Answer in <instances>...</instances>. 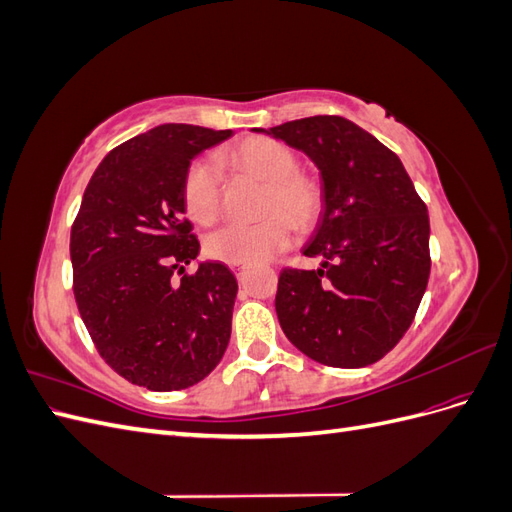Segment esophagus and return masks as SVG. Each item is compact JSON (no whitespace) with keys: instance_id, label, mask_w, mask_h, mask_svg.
<instances>
[{"instance_id":"esophagus-1","label":"esophagus","mask_w":512,"mask_h":512,"mask_svg":"<svg viewBox=\"0 0 512 512\" xmlns=\"http://www.w3.org/2000/svg\"><path fill=\"white\" fill-rule=\"evenodd\" d=\"M245 269H247V265H232V271H235V273H237V277H241Z\"/></svg>"}]
</instances>
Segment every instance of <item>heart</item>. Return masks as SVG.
<instances>
[{"instance_id":"heart-1","label":"heart","mask_w":512,"mask_h":512,"mask_svg":"<svg viewBox=\"0 0 512 512\" xmlns=\"http://www.w3.org/2000/svg\"><path fill=\"white\" fill-rule=\"evenodd\" d=\"M226 160L239 173L267 181L262 211L269 213L256 224L232 222L207 237L205 250L211 258L228 265H250L269 260L292 245L294 224L312 226L322 211L320 185L299 173V158L294 151L273 138H247L226 153ZM185 213L209 226L222 211V175L209 158H198L185 168L181 183Z\"/></svg>"}]
</instances>
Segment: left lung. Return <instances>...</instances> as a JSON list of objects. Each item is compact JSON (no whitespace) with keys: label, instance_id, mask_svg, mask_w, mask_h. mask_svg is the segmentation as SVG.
Here are the masks:
<instances>
[{"label":"left lung","instance_id":"left-lung-1","mask_svg":"<svg viewBox=\"0 0 512 512\" xmlns=\"http://www.w3.org/2000/svg\"><path fill=\"white\" fill-rule=\"evenodd\" d=\"M254 132L303 151L322 177L324 211L303 247L322 265L280 273L275 312L282 331L322 365L354 369L380 361L410 329L431 269L427 207L404 164L337 115Z\"/></svg>","mask_w":512,"mask_h":512}]
</instances>
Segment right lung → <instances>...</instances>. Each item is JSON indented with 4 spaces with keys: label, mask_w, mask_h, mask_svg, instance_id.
Instances as JSON below:
<instances>
[{
    "label": "right lung",
    "mask_w": 512,
    "mask_h": 512,
    "mask_svg": "<svg viewBox=\"0 0 512 512\" xmlns=\"http://www.w3.org/2000/svg\"><path fill=\"white\" fill-rule=\"evenodd\" d=\"M230 136L164 123L121 143L91 175L72 224V288L85 327L102 359L149 391L194 386L228 346L239 286L222 262L185 273L200 243L183 218L181 183L200 151Z\"/></svg>",
    "instance_id": "right-lung-1"
}]
</instances>
